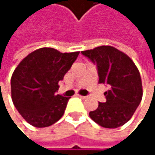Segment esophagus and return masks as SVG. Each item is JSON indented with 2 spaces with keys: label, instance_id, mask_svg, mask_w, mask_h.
Instances as JSON below:
<instances>
[{
  "label": "esophagus",
  "instance_id": "esophagus-1",
  "mask_svg": "<svg viewBox=\"0 0 155 155\" xmlns=\"http://www.w3.org/2000/svg\"><path fill=\"white\" fill-rule=\"evenodd\" d=\"M77 96L79 98H81V99H86L87 98L86 96H82V95H80V94H77Z\"/></svg>",
  "mask_w": 155,
  "mask_h": 155
}]
</instances>
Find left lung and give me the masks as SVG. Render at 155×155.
<instances>
[{
  "mask_svg": "<svg viewBox=\"0 0 155 155\" xmlns=\"http://www.w3.org/2000/svg\"><path fill=\"white\" fill-rule=\"evenodd\" d=\"M97 64L99 82L106 83V102H99L97 109L90 112L91 118L102 127L117 128L134 115L143 97L140 73L133 60L111 46H101L81 51Z\"/></svg>",
  "mask_w": 155,
  "mask_h": 155,
  "instance_id": "1",
  "label": "left lung"
}]
</instances>
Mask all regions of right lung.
<instances>
[{"label": "right lung", "mask_w": 155, "mask_h": 155, "mask_svg": "<svg viewBox=\"0 0 155 155\" xmlns=\"http://www.w3.org/2000/svg\"><path fill=\"white\" fill-rule=\"evenodd\" d=\"M79 53H61L42 47L28 54L18 64L11 80L12 99L28 124L47 127L63 117L70 98L55 91Z\"/></svg>", "instance_id": "obj_1"}]
</instances>
